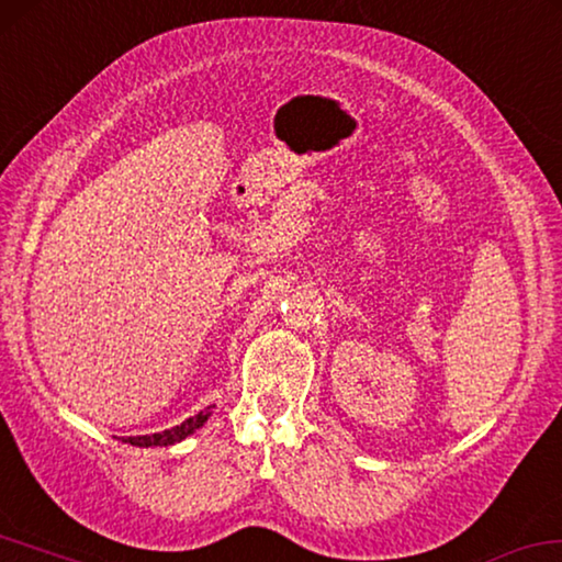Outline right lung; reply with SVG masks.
<instances>
[{"mask_svg": "<svg viewBox=\"0 0 562 562\" xmlns=\"http://www.w3.org/2000/svg\"><path fill=\"white\" fill-rule=\"evenodd\" d=\"M211 417V407L195 414V417H188L183 425L166 429V431H158V435H143V437H125L123 442L127 445H135V447H168V445H176L180 439H186L188 435H193L198 427H203V422Z\"/></svg>", "mask_w": 562, "mask_h": 562, "instance_id": "obj_1", "label": "right lung"}]
</instances>
